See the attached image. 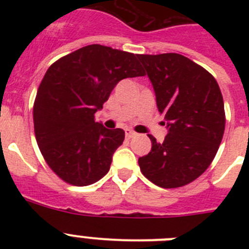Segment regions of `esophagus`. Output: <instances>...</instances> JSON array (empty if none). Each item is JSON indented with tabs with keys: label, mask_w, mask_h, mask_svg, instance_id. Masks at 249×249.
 I'll return each instance as SVG.
<instances>
[{
	"label": "esophagus",
	"mask_w": 249,
	"mask_h": 249,
	"mask_svg": "<svg viewBox=\"0 0 249 249\" xmlns=\"http://www.w3.org/2000/svg\"><path fill=\"white\" fill-rule=\"evenodd\" d=\"M124 133H126V137L127 138H132V137H133V136L136 135L135 132L132 131V129H128V128H127L126 131H124Z\"/></svg>",
	"instance_id": "obj_1"
}]
</instances>
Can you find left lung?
<instances>
[{"label": "left lung", "instance_id": "left-lung-1", "mask_svg": "<svg viewBox=\"0 0 249 249\" xmlns=\"http://www.w3.org/2000/svg\"><path fill=\"white\" fill-rule=\"evenodd\" d=\"M168 133L138 158L141 172L162 188L186 186L212 163L224 133L221 89L203 67L178 53L138 54Z\"/></svg>", "mask_w": 249, "mask_h": 249}]
</instances>
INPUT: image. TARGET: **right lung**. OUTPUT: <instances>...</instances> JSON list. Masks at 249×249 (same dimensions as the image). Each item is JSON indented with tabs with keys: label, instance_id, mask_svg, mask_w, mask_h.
<instances>
[{
	"label": "right lung",
	"instance_id": "add662e5",
	"mask_svg": "<svg viewBox=\"0 0 249 249\" xmlns=\"http://www.w3.org/2000/svg\"><path fill=\"white\" fill-rule=\"evenodd\" d=\"M138 54L89 45L51 65L34 105L37 144L51 169L67 183L89 186L109 171L124 131L94 122L123 78L144 76Z\"/></svg>",
	"mask_w": 249,
	"mask_h": 249
}]
</instances>
